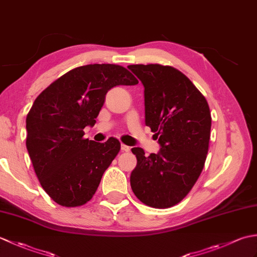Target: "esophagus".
<instances>
[{
  "mask_svg": "<svg viewBox=\"0 0 257 257\" xmlns=\"http://www.w3.org/2000/svg\"><path fill=\"white\" fill-rule=\"evenodd\" d=\"M130 150V147H128V146H125V145H121V151L122 152H128Z\"/></svg>",
  "mask_w": 257,
  "mask_h": 257,
  "instance_id": "1",
  "label": "esophagus"
}]
</instances>
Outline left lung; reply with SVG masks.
I'll return each instance as SVG.
<instances>
[{"label": "left lung", "instance_id": "obj_1", "mask_svg": "<svg viewBox=\"0 0 257 257\" xmlns=\"http://www.w3.org/2000/svg\"><path fill=\"white\" fill-rule=\"evenodd\" d=\"M145 87L146 124L161 146L145 156L133 148L137 167L130 176L135 195L146 205L168 209L181 202L203 170L211 136L205 97L187 76L160 64L129 65Z\"/></svg>", "mask_w": 257, "mask_h": 257}]
</instances>
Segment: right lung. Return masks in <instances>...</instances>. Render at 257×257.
<instances>
[{
	"mask_svg": "<svg viewBox=\"0 0 257 257\" xmlns=\"http://www.w3.org/2000/svg\"><path fill=\"white\" fill-rule=\"evenodd\" d=\"M137 84L120 65L92 64L69 70L37 96L26 117V148L42 188L57 204L80 206L94 196L120 143L85 139L83 129L96 123L109 89Z\"/></svg>",
	"mask_w": 257,
	"mask_h": 257,
	"instance_id": "obj_1",
	"label": "right lung"
}]
</instances>
